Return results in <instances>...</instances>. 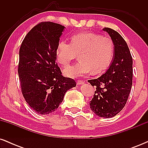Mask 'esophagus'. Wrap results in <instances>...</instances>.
<instances>
[{"label": "esophagus", "mask_w": 148, "mask_h": 148, "mask_svg": "<svg viewBox=\"0 0 148 148\" xmlns=\"http://www.w3.org/2000/svg\"><path fill=\"white\" fill-rule=\"evenodd\" d=\"M84 84V81H77V85H82Z\"/></svg>", "instance_id": "esophagus-1"}]
</instances>
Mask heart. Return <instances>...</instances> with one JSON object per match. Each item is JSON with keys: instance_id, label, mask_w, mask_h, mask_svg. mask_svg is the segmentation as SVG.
<instances>
[{"instance_id": "heart-1", "label": "heart", "mask_w": 148, "mask_h": 148, "mask_svg": "<svg viewBox=\"0 0 148 148\" xmlns=\"http://www.w3.org/2000/svg\"><path fill=\"white\" fill-rule=\"evenodd\" d=\"M113 53V40L93 33L75 34L71 37V44L61 41L56 48L58 62L64 66L79 54V62L63 70L64 75L70 78L86 76L92 71L101 72L111 63Z\"/></svg>"}]
</instances>
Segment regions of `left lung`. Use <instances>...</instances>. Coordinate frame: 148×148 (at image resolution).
Instances as JSON below:
<instances>
[{
  "label": "left lung",
  "mask_w": 148,
  "mask_h": 148,
  "mask_svg": "<svg viewBox=\"0 0 148 148\" xmlns=\"http://www.w3.org/2000/svg\"><path fill=\"white\" fill-rule=\"evenodd\" d=\"M113 40L114 53L108 70L96 79L88 82L96 88L90 101L91 110L101 118H112L126 104L132 86L133 60L127 44L115 30L104 28Z\"/></svg>",
  "instance_id": "obj_1"
}]
</instances>
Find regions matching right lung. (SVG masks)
Masks as SVG:
<instances>
[{
    "label": "right lung",
    "mask_w": 148,
    "mask_h": 148,
    "mask_svg": "<svg viewBox=\"0 0 148 148\" xmlns=\"http://www.w3.org/2000/svg\"><path fill=\"white\" fill-rule=\"evenodd\" d=\"M65 27L41 22L28 32L19 49L18 74L21 92L36 113L55 111L66 92L76 82L62 75L56 62V48Z\"/></svg>",
    "instance_id": "add662e5"
}]
</instances>
